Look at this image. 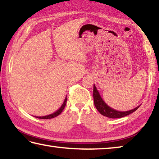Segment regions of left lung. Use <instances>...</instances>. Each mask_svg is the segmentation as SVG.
Wrapping results in <instances>:
<instances>
[{
    "mask_svg": "<svg viewBox=\"0 0 159 159\" xmlns=\"http://www.w3.org/2000/svg\"><path fill=\"white\" fill-rule=\"evenodd\" d=\"M93 98L94 104H95V106L96 107V109L98 110V111L102 115L104 116L111 118H118L126 116L130 114L134 111H136V110L140 107V105H139L138 107H137L136 108L127 111H116V110H115L109 107L105 102L103 101V99L101 98V96L99 95L98 90H97L95 84H94L93 88Z\"/></svg>",
    "mask_w": 159,
    "mask_h": 159,
    "instance_id": "left-lung-1",
    "label": "left lung"
}]
</instances>
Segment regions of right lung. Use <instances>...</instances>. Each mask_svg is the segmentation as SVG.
Here are the masks:
<instances>
[{
    "label": "right lung",
    "mask_w": 159,
    "mask_h": 159,
    "mask_svg": "<svg viewBox=\"0 0 159 159\" xmlns=\"http://www.w3.org/2000/svg\"><path fill=\"white\" fill-rule=\"evenodd\" d=\"M66 100H67V98L66 97V98H65V99H64V103L62 104V105L61 106L60 108L57 111L53 113V114L48 115V116H39V117L37 116L36 118H41V119H50V118H55L56 116H57L58 115H60L61 113L62 112L63 109H64V107H65L66 104Z\"/></svg>",
    "instance_id": "add662e5"
}]
</instances>
